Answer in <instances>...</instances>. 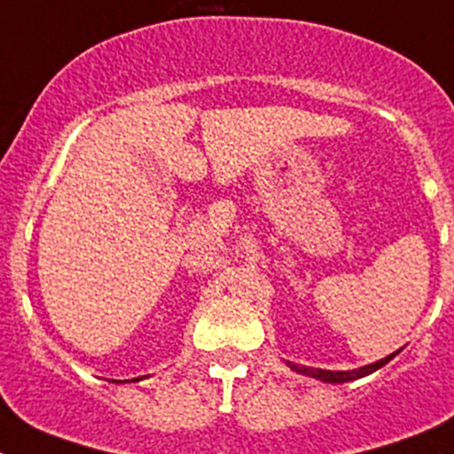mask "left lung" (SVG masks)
<instances>
[{"instance_id": "obj_1", "label": "left lung", "mask_w": 454, "mask_h": 454, "mask_svg": "<svg viewBox=\"0 0 454 454\" xmlns=\"http://www.w3.org/2000/svg\"><path fill=\"white\" fill-rule=\"evenodd\" d=\"M399 354V351H396ZM394 358V354L385 356V358H380V361L372 363V365H365V367H358V370H349V372H332V370H313V367H304V365H294V363H286V365L291 367L294 372H298V374H304V376H311V379H317L323 380V383H347V380H356V379H363V376L372 374V372L380 370L383 365H387L389 361Z\"/></svg>"}]
</instances>
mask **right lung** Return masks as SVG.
I'll use <instances>...</instances> for the list:
<instances>
[{"mask_svg":"<svg viewBox=\"0 0 454 454\" xmlns=\"http://www.w3.org/2000/svg\"><path fill=\"white\" fill-rule=\"evenodd\" d=\"M134 380H138V379H134Z\"/></svg>","mask_w":454,"mask_h":454,"instance_id":"add662e5","label":"right lung"}]
</instances>
